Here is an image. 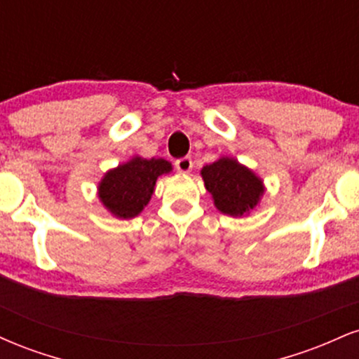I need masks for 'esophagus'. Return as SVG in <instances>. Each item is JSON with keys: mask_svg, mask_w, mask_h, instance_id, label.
Here are the masks:
<instances>
[{"mask_svg": "<svg viewBox=\"0 0 359 359\" xmlns=\"http://www.w3.org/2000/svg\"><path fill=\"white\" fill-rule=\"evenodd\" d=\"M192 167H194V163H192L191 156H184V158L175 160V168H177V172H180V174H189V172L192 170Z\"/></svg>", "mask_w": 359, "mask_h": 359, "instance_id": "esophagus-1", "label": "esophagus"}]
</instances>
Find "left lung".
Returning a JSON list of instances; mask_svg holds the SVG:
<instances>
[{
	"label": "left lung",
	"mask_w": 359,
	"mask_h": 359,
	"mask_svg": "<svg viewBox=\"0 0 359 359\" xmlns=\"http://www.w3.org/2000/svg\"><path fill=\"white\" fill-rule=\"evenodd\" d=\"M204 185L214 199V205L228 216H245L257 208L265 187L263 180L238 160L221 156L201 170Z\"/></svg>",
	"instance_id": "1"
}]
</instances>
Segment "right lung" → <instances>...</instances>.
Returning a JSON list of instances; mask_svg holds the SVG:
<instances>
[{
    "instance_id": "1",
    "label": "right lung",
    "mask_w": 359,
    "mask_h": 359,
    "mask_svg": "<svg viewBox=\"0 0 359 359\" xmlns=\"http://www.w3.org/2000/svg\"><path fill=\"white\" fill-rule=\"evenodd\" d=\"M170 170L172 163L163 158L133 156L102 177L97 185L101 203L113 216L131 219L150 203L156 179Z\"/></svg>"
}]
</instances>
